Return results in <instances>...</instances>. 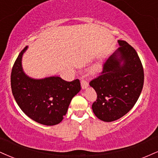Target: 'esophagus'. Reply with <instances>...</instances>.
I'll return each instance as SVG.
<instances>
[{
  "instance_id": "1",
  "label": "esophagus",
  "mask_w": 158,
  "mask_h": 158,
  "mask_svg": "<svg viewBox=\"0 0 158 158\" xmlns=\"http://www.w3.org/2000/svg\"><path fill=\"white\" fill-rule=\"evenodd\" d=\"M81 88L84 90V89H86L87 87H88V82L86 80H84V79H82V80H81Z\"/></svg>"
}]
</instances>
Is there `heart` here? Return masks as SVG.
<instances>
[{
    "instance_id": "obj_1",
    "label": "heart",
    "mask_w": 158,
    "mask_h": 158,
    "mask_svg": "<svg viewBox=\"0 0 158 158\" xmlns=\"http://www.w3.org/2000/svg\"><path fill=\"white\" fill-rule=\"evenodd\" d=\"M102 68H103V64H102V62H96V63L95 64L92 68H91L90 72L92 73H94V74L98 73H99L101 71H102Z\"/></svg>"
}]
</instances>
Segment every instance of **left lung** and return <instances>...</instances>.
<instances>
[{"label":"left lung","instance_id":"8db88e82","mask_svg":"<svg viewBox=\"0 0 158 158\" xmlns=\"http://www.w3.org/2000/svg\"><path fill=\"white\" fill-rule=\"evenodd\" d=\"M104 64L99 77L90 82L97 99L92 110L100 120L111 122L126 115L134 107L143 86L144 74L136 51L126 41Z\"/></svg>","mask_w":158,"mask_h":158}]
</instances>
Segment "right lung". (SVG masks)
Wrapping results in <instances>:
<instances>
[{"mask_svg":"<svg viewBox=\"0 0 158 158\" xmlns=\"http://www.w3.org/2000/svg\"><path fill=\"white\" fill-rule=\"evenodd\" d=\"M18 55L11 73V87L17 104L32 120L46 126L58 124L67 113L72 98L81 90L80 81H66L59 77L34 79L22 67L23 55Z\"/></svg>","mask_w":158,"mask_h":158,"instance_id":"obj_1","label":"right lung"}]
</instances>
